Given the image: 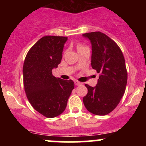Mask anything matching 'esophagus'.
I'll return each instance as SVG.
<instances>
[{
	"instance_id": "esophagus-1",
	"label": "esophagus",
	"mask_w": 146,
	"mask_h": 146,
	"mask_svg": "<svg viewBox=\"0 0 146 146\" xmlns=\"http://www.w3.org/2000/svg\"><path fill=\"white\" fill-rule=\"evenodd\" d=\"M74 82H75V85H82V82L78 81V80H75Z\"/></svg>"
}]
</instances>
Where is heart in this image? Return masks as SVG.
Here are the masks:
<instances>
[{
	"label": "heart",
	"instance_id": "obj_1",
	"mask_svg": "<svg viewBox=\"0 0 146 146\" xmlns=\"http://www.w3.org/2000/svg\"><path fill=\"white\" fill-rule=\"evenodd\" d=\"M84 46H81V45H78V49H80V48H83Z\"/></svg>",
	"mask_w": 146,
	"mask_h": 146
}]
</instances>
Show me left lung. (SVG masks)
I'll return each mask as SVG.
<instances>
[{"mask_svg": "<svg viewBox=\"0 0 146 146\" xmlns=\"http://www.w3.org/2000/svg\"><path fill=\"white\" fill-rule=\"evenodd\" d=\"M92 45L91 66L100 73L95 87L89 86L82 99L85 108L95 115L108 114L116 108L123 95L127 83V71L119 46L100 32L82 35Z\"/></svg>", "mask_w": 146, "mask_h": 146, "instance_id": "1", "label": "left lung"}]
</instances>
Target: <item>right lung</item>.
Masks as SVG:
<instances>
[{"label":"right lung","mask_w":146,"mask_h":146,"mask_svg":"<svg viewBox=\"0 0 146 146\" xmlns=\"http://www.w3.org/2000/svg\"><path fill=\"white\" fill-rule=\"evenodd\" d=\"M68 37L45 36L29 49L23 65V82L27 99L47 118L62 114L74 88L73 80L54 77L52 70L62 59Z\"/></svg>","instance_id":"obj_1"}]
</instances>
